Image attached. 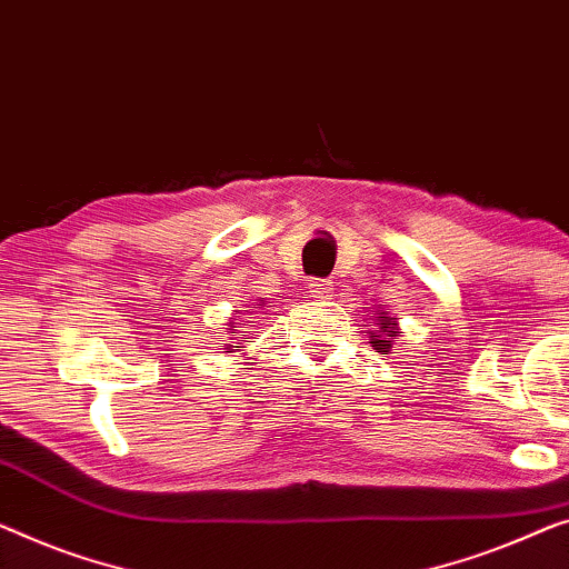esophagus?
I'll use <instances>...</instances> for the list:
<instances>
[{"label": "esophagus", "instance_id": "esophagus-1", "mask_svg": "<svg viewBox=\"0 0 569 569\" xmlns=\"http://www.w3.org/2000/svg\"><path fill=\"white\" fill-rule=\"evenodd\" d=\"M332 283L327 281V278H313V281L309 283V293L313 296V299H329L332 296Z\"/></svg>", "mask_w": 569, "mask_h": 569}]
</instances>
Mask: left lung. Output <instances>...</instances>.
Masks as SVG:
<instances>
[{
	"label": "left lung",
	"mask_w": 569,
	"mask_h": 569,
	"mask_svg": "<svg viewBox=\"0 0 569 569\" xmlns=\"http://www.w3.org/2000/svg\"><path fill=\"white\" fill-rule=\"evenodd\" d=\"M368 335H370L372 350L380 355H388L391 352V347L398 342V337H401L403 332H401V327H398V319L378 307L376 319H372V329Z\"/></svg>",
	"instance_id": "obj_1"
}]
</instances>
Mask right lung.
<instances>
[{"label":"right lung","instance_id":"add662e5","mask_svg":"<svg viewBox=\"0 0 569 569\" xmlns=\"http://www.w3.org/2000/svg\"><path fill=\"white\" fill-rule=\"evenodd\" d=\"M262 303H266V301L256 303V309H260ZM227 335H230L232 342L222 347L224 352H240V350H234V347H242V342H248V339H250L248 332H242V329H237V319H234V317H230V321H227Z\"/></svg>","mask_w":569,"mask_h":569}]
</instances>
